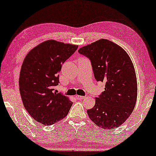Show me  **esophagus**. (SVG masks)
I'll list each match as a JSON object with an SVG mask.
<instances>
[{
    "label": "esophagus",
    "instance_id": "esophagus-1",
    "mask_svg": "<svg viewBox=\"0 0 156 156\" xmlns=\"http://www.w3.org/2000/svg\"><path fill=\"white\" fill-rule=\"evenodd\" d=\"M75 98H77V100H83V99H85V98L86 97H83V96L76 95V96H75Z\"/></svg>",
    "mask_w": 156,
    "mask_h": 156
}]
</instances>
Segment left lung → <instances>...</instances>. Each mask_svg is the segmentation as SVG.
<instances>
[{
  "label": "left lung",
  "instance_id": "obj_1",
  "mask_svg": "<svg viewBox=\"0 0 156 156\" xmlns=\"http://www.w3.org/2000/svg\"><path fill=\"white\" fill-rule=\"evenodd\" d=\"M78 52L90 59L96 80L105 83L94 107L87 110L89 117L100 128L119 127L130 116L137 99V79L130 58L123 48L105 39Z\"/></svg>",
  "mask_w": 156,
  "mask_h": 156
}]
</instances>
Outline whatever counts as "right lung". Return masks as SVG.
<instances>
[{"instance_id": "right-lung-1", "label": "right lung", "mask_w": 156, "mask_h": 156, "mask_svg": "<svg viewBox=\"0 0 156 156\" xmlns=\"http://www.w3.org/2000/svg\"><path fill=\"white\" fill-rule=\"evenodd\" d=\"M78 45L49 40L37 45L26 56L19 77V89L24 107L34 120L49 126L65 118L73 102L57 93L63 63Z\"/></svg>"}]
</instances>
